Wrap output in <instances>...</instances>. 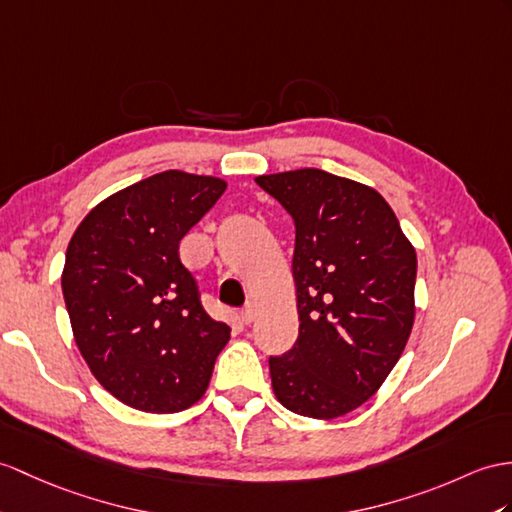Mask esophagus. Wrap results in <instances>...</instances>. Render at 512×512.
Segmentation results:
<instances>
[{
	"mask_svg": "<svg viewBox=\"0 0 512 512\" xmlns=\"http://www.w3.org/2000/svg\"><path fill=\"white\" fill-rule=\"evenodd\" d=\"M254 315H256L254 304H245V308L239 313V321L243 323V326H247V323L254 321Z\"/></svg>",
	"mask_w": 512,
	"mask_h": 512,
	"instance_id": "34e87169",
	"label": "esophagus"
}]
</instances>
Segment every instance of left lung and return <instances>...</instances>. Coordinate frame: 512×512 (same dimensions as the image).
Returning a JSON list of instances; mask_svg holds the SVG:
<instances>
[{"mask_svg": "<svg viewBox=\"0 0 512 512\" xmlns=\"http://www.w3.org/2000/svg\"><path fill=\"white\" fill-rule=\"evenodd\" d=\"M295 221L299 334L269 358L278 402L334 419L376 393L415 321L417 254L386 199L321 169L258 176Z\"/></svg>", "mask_w": 512, "mask_h": 512, "instance_id": "left-lung-1", "label": "left lung"}]
</instances>
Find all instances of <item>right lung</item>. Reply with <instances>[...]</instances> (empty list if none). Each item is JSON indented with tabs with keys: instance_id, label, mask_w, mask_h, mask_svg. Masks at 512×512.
Segmentation results:
<instances>
[{
	"instance_id": "obj_1",
	"label": "right lung",
	"mask_w": 512,
	"mask_h": 512,
	"mask_svg": "<svg viewBox=\"0 0 512 512\" xmlns=\"http://www.w3.org/2000/svg\"><path fill=\"white\" fill-rule=\"evenodd\" d=\"M226 186L162 171L106 197L71 236L62 295L78 350L97 382L136 410L167 415L202 400L230 341L178 252Z\"/></svg>"
}]
</instances>
